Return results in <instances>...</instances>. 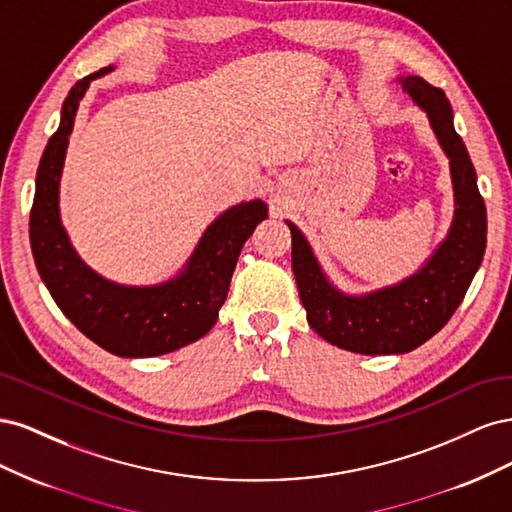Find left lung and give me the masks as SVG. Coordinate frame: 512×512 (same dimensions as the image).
Masks as SVG:
<instances>
[{"label": "left lung", "instance_id": "8db88e82", "mask_svg": "<svg viewBox=\"0 0 512 512\" xmlns=\"http://www.w3.org/2000/svg\"><path fill=\"white\" fill-rule=\"evenodd\" d=\"M401 89L427 115L448 158L455 213L444 241L404 280L350 294L324 273L312 245L297 224L292 235V271L312 329L329 344L359 354H406L425 344L451 320L483 262L487 211L478 194L476 170L453 126V108L444 91L421 76H399Z\"/></svg>", "mask_w": 512, "mask_h": 512}]
</instances>
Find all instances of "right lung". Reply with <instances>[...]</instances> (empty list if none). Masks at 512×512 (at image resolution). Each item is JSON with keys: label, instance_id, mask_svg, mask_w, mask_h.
Segmentation results:
<instances>
[{"label": "right lung", "instance_id": "add662e5", "mask_svg": "<svg viewBox=\"0 0 512 512\" xmlns=\"http://www.w3.org/2000/svg\"><path fill=\"white\" fill-rule=\"evenodd\" d=\"M106 66L76 83L61 106L57 132L44 147L29 215V241L38 273L64 316L91 342L126 359H147L207 335L226 301L243 243L269 218L265 200H243L220 213L198 239L183 269L166 282L130 286L108 280L74 250L61 224L59 185L79 102Z\"/></svg>", "mask_w": 512, "mask_h": 512}]
</instances>
